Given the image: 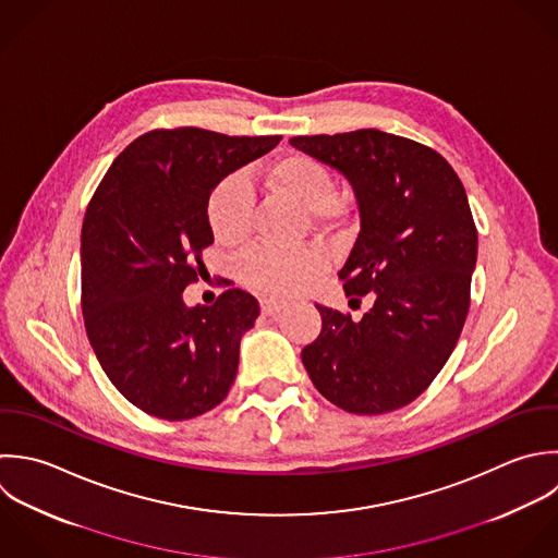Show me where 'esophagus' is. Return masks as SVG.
Masks as SVG:
<instances>
[{"label": "esophagus", "instance_id": "34e87169", "mask_svg": "<svg viewBox=\"0 0 558 558\" xmlns=\"http://www.w3.org/2000/svg\"><path fill=\"white\" fill-rule=\"evenodd\" d=\"M287 306H289V302H284V300H276V298H263L260 300V311L265 315H276V313L284 311Z\"/></svg>", "mask_w": 558, "mask_h": 558}]
</instances>
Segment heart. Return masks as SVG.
<instances>
[{"label":"heart","mask_w":558,"mask_h":558,"mask_svg":"<svg viewBox=\"0 0 558 558\" xmlns=\"http://www.w3.org/2000/svg\"><path fill=\"white\" fill-rule=\"evenodd\" d=\"M265 180L269 189L287 195L311 213L317 223H328L339 215L337 184L332 171L317 158L300 151L276 158ZM254 213V189L241 173L221 178L206 199V221L213 236L223 245L245 241ZM324 269V256L315 247L282 250L271 245L252 247L239 263L241 280L263 293L291 295L308 287Z\"/></svg>","instance_id":"1"}]
</instances>
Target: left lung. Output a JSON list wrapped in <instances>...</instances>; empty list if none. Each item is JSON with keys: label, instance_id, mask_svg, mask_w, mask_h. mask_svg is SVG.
Wrapping results in <instances>:
<instances>
[{"label": "left lung", "instance_id": "1", "mask_svg": "<svg viewBox=\"0 0 558 558\" xmlns=\"http://www.w3.org/2000/svg\"><path fill=\"white\" fill-rule=\"evenodd\" d=\"M289 143L352 186L361 230L339 278L348 298L374 300L359 322L315 304L322 332L302 363L335 407L356 415L398 411L444 369L470 311L478 234L468 193L444 156L389 132Z\"/></svg>", "mask_w": 558, "mask_h": 558}]
</instances>
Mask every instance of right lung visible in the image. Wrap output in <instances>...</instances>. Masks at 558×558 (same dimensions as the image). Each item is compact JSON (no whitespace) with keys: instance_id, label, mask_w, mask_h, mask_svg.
Segmentation results:
<instances>
[{"instance_id":"right-lung-1","label":"right lung","mask_w":558,"mask_h":558,"mask_svg":"<svg viewBox=\"0 0 558 558\" xmlns=\"http://www.w3.org/2000/svg\"><path fill=\"white\" fill-rule=\"evenodd\" d=\"M280 136H226L199 128L154 130L110 165L82 223V315L93 352L136 409L182 422L230 391L241 337L260 308L228 289L213 306H186L202 252L213 186L260 158Z\"/></svg>"}]
</instances>
